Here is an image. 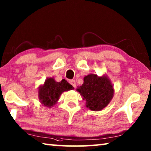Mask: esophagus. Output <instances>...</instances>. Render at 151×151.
Here are the masks:
<instances>
[{"label": "esophagus", "mask_w": 151, "mask_h": 151, "mask_svg": "<svg viewBox=\"0 0 151 151\" xmlns=\"http://www.w3.org/2000/svg\"><path fill=\"white\" fill-rule=\"evenodd\" d=\"M69 83L74 88H76V81L75 80H70L69 81Z\"/></svg>", "instance_id": "esophagus-1"}]
</instances>
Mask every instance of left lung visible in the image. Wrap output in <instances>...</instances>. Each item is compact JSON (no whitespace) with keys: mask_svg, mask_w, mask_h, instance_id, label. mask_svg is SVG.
<instances>
[{"mask_svg":"<svg viewBox=\"0 0 151 151\" xmlns=\"http://www.w3.org/2000/svg\"><path fill=\"white\" fill-rule=\"evenodd\" d=\"M83 100L86 101V106L91 111H101L112 100L114 88L107 76H98L90 74L84 77V83L76 89Z\"/></svg>","mask_w":151,"mask_h":151,"instance_id":"obj_1","label":"left lung"}]
</instances>
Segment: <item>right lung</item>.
Listing matches in <instances>:
<instances>
[{
  "mask_svg": "<svg viewBox=\"0 0 151 151\" xmlns=\"http://www.w3.org/2000/svg\"><path fill=\"white\" fill-rule=\"evenodd\" d=\"M72 89L73 86L65 79H63L60 82H56L53 78H47L44 85L39 88L40 102L44 106L50 108L57 103L63 92Z\"/></svg>",
  "mask_w": 151,
  "mask_h": 151,
  "instance_id": "add662e5",
  "label": "right lung"
}]
</instances>
